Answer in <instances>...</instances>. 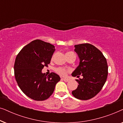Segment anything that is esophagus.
<instances>
[{"mask_svg": "<svg viewBox=\"0 0 123 123\" xmlns=\"http://www.w3.org/2000/svg\"><path fill=\"white\" fill-rule=\"evenodd\" d=\"M63 80L65 82H69V80H68V79H67V78H63Z\"/></svg>", "mask_w": 123, "mask_h": 123, "instance_id": "esophagus-1", "label": "esophagus"}]
</instances>
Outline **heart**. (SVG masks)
Wrapping results in <instances>:
<instances>
[{
  "label": "heart",
  "instance_id": "heart-1",
  "mask_svg": "<svg viewBox=\"0 0 123 123\" xmlns=\"http://www.w3.org/2000/svg\"><path fill=\"white\" fill-rule=\"evenodd\" d=\"M73 52H68L67 54L68 53H72ZM55 72H56L57 74H58L59 75H61V76L64 77L66 76L67 73L69 72V70L66 69L64 68H63V67H57V68H55Z\"/></svg>",
  "mask_w": 123,
  "mask_h": 123
}]
</instances>
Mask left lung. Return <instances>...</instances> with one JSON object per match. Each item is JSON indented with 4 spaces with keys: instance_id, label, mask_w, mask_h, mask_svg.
Masks as SVG:
<instances>
[{
    "instance_id": "left-lung-1",
    "label": "left lung",
    "mask_w": 123,
    "mask_h": 123,
    "mask_svg": "<svg viewBox=\"0 0 123 123\" xmlns=\"http://www.w3.org/2000/svg\"><path fill=\"white\" fill-rule=\"evenodd\" d=\"M74 47L80 63L72 75L81 74L83 78L75 80L79 85L72 93L76 98L87 100L95 97L105 85L108 74L107 61L101 51L90 43L75 45Z\"/></svg>"
}]
</instances>
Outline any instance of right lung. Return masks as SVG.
I'll return each mask as SVG.
<instances>
[{"label": "right lung", "instance_id": "1", "mask_svg": "<svg viewBox=\"0 0 123 123\" xmlns=\"http://www.w3.org/2000/svg\"><path fill=\"white\" fill-rule=\"evenodd\" d=\"M55 50L51 43L35 40L23 47L17 55L14 65L16 80L22 91L31 99H48L60 80L56 73L46 75L41 72L43 67H48Z\"/></svg>", "mask_w": 123, "mask_h": 123}]
</instances>
